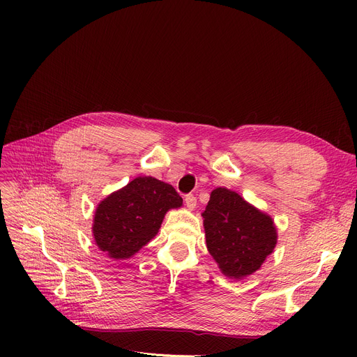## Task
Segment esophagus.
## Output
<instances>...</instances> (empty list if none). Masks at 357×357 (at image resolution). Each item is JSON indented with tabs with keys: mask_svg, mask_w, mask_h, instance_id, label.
Listing matches in <instances>:
<instances>
[{
	"mask_svg": "<svg viewBox=\"0 0 357 357\" xmlns=\"http://www.w3.org/2000/svg\"><path fill=\"white\" fill-rule=\"evenodd\" d=\"M185 205H186V208H188V210H194L195 205H197V198L192 194H188L185 197Z\"/></svg>",
	"mask_w": 357,
	"mask_h": 357,
	"instance_id": "esophagus-1",
	"label": "esophagus"
}]
</instances>
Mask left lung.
<instances>
[{
    "label": "left lung",
    "instance_id": "left-lung-1",
    "mask_svg": "<svg viewBox=\"0 0 357 357\" xmlns=\"http://www.w3.org/2000/svg\"><path fill=\"white\" fill-rule=\"evenodd\" d=\"M201 215L207 249L227 278L240 280L259 271L278 243L272 217L222 186Z\"/></svg>",
    "mask_w": 357,
    "mask_h": 357
}]
</instances>
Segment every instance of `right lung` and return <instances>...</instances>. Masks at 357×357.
<instances>
[{
	"mask_svg": "<svg viewBox=\"0 0 357 357\" xmlns=\"http://www.w3.org/2000/svg\"><path fill=\"white\" fill-rule=\"evenodd\" d=\"M181 207L172 185L137 176L100 201L92 220L93 241L111 259H130L158 234L166 213Z\"/></svg>",
	"mask_w": 357,
	"mask_h": 357,
	"instance_id": "right-lung-1",
	"label": "right lung"
}]
</instances>
